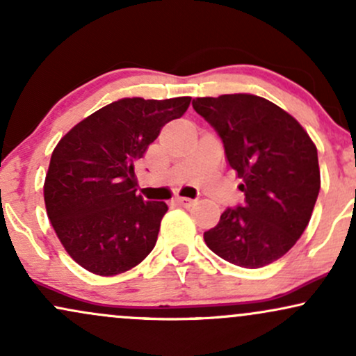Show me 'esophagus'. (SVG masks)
I'll list each match as a JSON object with an SVG mask.
<instances>
[{"label":"esophagus","mask_w":356,"mask_h":356,"mask_svg":"<svg viewBox=\"0 0 356 356\" xmlns=\"http://www.w3.org/2000/svg\"><path fill=\"white\" fill-rule=\"evenodd\" d=\"M175 203L179 204V206H185V208H190V206L195 203V200L183 198V196H178V198H175Z\"/></svg>","instance_id":"obj_1"}]
</instances>
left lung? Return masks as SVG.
Here are the masks:
<instances>
[{
  "label": "left lung",
  "instance_id": "left-lung-1",
  "mask_svg": "<svg viewBox=\"0 0 356 356\" xmlns=\"http://www.w3.org/2000/svg\"><path fill=\"white\" fill-rule=\"evenodd\" d=\"M193 108L221 137L245 196L204 232L206 245L245 269L277 261L312 216L320 190L317 147L291 113L264 97H198Z\"/></svg>",
  "mask_w": 356,
  "mask_h": 356
}]
</instances>
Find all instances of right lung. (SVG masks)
Here are the masks:
<instances>
[{"label":"right lung","instance_id":"1","mask_svg":"<svg viewBox=\"0 0 356 356\" xmlns=\"http://www.w3.org/2000/svg\"><path fill=\"white\" fill-rule=\"evenodd\" d=\"M190 102L120 99L56 145L44 181L47 218L69 256L92 274L130 270L155 248L168 206L137 195L134 163Z\"/></svg>","mask_w":356,"mask_h":356}]
</instances>
